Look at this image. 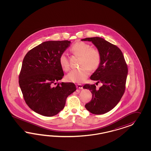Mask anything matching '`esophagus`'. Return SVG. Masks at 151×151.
<instances>
[{
  "label": "esophagus",
  "mask_w": 151,
  "mask_h": 151,
  "mask_svg": "<svg viewBox=\"0 0 151 151\" xmlns=\"http://www.w3.org/2000/svg\"><path fill=\"white\" fill-rule=\"evenodd\" d=\"M76 87L78 88V89H80V90H82V88H83V86H82V85H81V84H77L76 85Z\"/></svg>",
  "instance_id": "34e87169"
}]
</instances>
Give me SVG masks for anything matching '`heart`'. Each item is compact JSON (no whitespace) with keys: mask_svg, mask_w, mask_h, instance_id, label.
Listing matches in <instances>:
<instances>
[{"mask_svg":"<svg viewBox=\"0 0 151 151\" xmlns=\"http://www.w3.org/2000/svg\"><path fill=\"white\" fill-rule=\"evenodd\" d=\"M71 50L74 54L81 57L80 68L71 70L66 76L67 81L80 83L84 82L90 73V70H96L101 63V54L96 49L86 42L79 41L73 45ZM59 62L61 68L68 71L70 68L69 60L65 54L60 55Z\"/></svg>","mask_w":151,"mask_h":151,"instance_id":"obj_1","label":"heart"}]
</instances>
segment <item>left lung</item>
I'll return each instance as SVG.
<instances>
[{
  "mask_svg": "<svg viewBox=\"0 0 151 151\" xmlns=\"http://www.w3.org/2000/svg\"><path fill=\"white\" fill-rule=\"evenodd\" d=\"M81 41L92 42L100 53V64L90 78L102 84L98 90L94 84L83 86L92 94L91 101L85 105V108L93 114H104L112 110L124 95L127 66L121 50L104 39L86 37Z\"/></svg>",
  "mask_w": 151,
  "mask_h": 151,
  "instance_id": "1",
  "label": "left lung"
}]
</instances>
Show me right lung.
Instances as JSON below:
<instances>
[{
	"mask_svg": "<svg viewBox=\"0 0 151 151\" xmlns=\"http://www.w3.org/2000/svg\"><path fill=\"white\" fill-rule=\"evenodd\" d=\"M70 44L68 40L45 41L29 51L23 59L19 86L27 106L39 114H58L64 109L67 97L76 90L72 82L54 86L64 76L60 56Z\"/></svg>",
	"mask_w": 151,
	"mask_h": 151,
	"instance_id": "right-lung-1",
	"label": "right lung"
}]
</instances>
